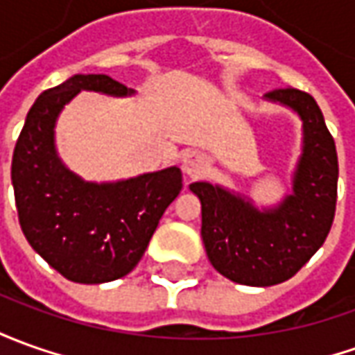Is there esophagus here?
I'll list each match as a JSON object with an SVG mask.
<instances>
[{
  "mask_svg": "<svg viewBox=\"0 0 355 355\" xmlns=\"http://www.w3.org/2000/svg\"><path fill=\"white\" fill-rule=\"evenodd\" d=\"M205 156L197 150H189V153L183 154L182 160V170L187 178H199L202 172H205Z\"/></svg>",
  "mask_w": 355,
  "mask_h": 355,
  "instance_id": "obj_1",
  "label": "esophagus"
}]
</instances>
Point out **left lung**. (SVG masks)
<instances>
[{"label": "left lung", "instance_id": "8db88e82", "mask_svg": "<svg viewBox=\"0 0 355 355\" xmlns=\"http://www.w3.org/2000/svg\"><path fill=\"white\" fill-rule=\"evenodd\" d=\"M265 100L294 110L304 123L292 195L259 210L251 199L226 187L189 185L201 201L209 261L220 275L245 286H275L292 278L324 243L336 210L338 156L321 107L311 94L290 87L266 92Z\"/></svg>", "mask_w": 355, "mask_h": 355}]
</instances>
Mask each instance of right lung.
<instances>
[{
  "label": "right lung",
  "instance_id": "add662e5",
  "mask_svg": "<svg viewBox=\"0 0 355 355\" xmlns=\"http://www.w3.org/2000/svg\"><path fill=\"white\" fill-rule=\"evenodd\" d=\"M80 90L131 96L107 75H73L44 90L26 114L11 164L19 224L31 248L61 276L102 284L129 275L164 210L182 191V170L166 168L114 183L80 180L55 150V121Z\"/></svg>",
  "mask_w": 355,
  "mask_h": 355
}]
</instances>
